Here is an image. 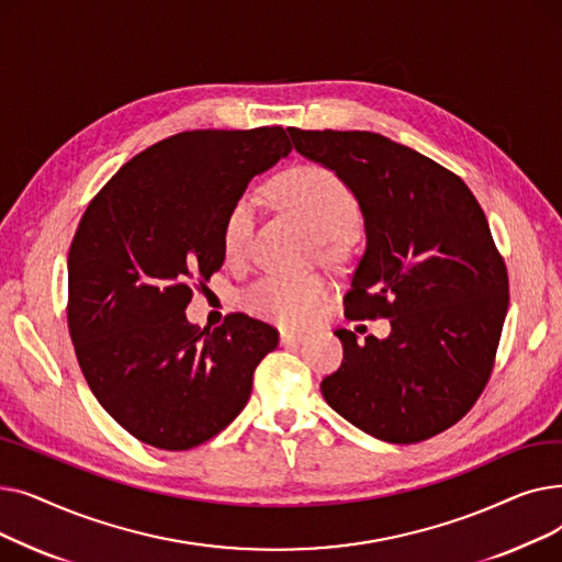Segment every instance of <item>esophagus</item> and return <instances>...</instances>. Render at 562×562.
<instances>
[{
  "mask_svg": "<svg viewBox=\"0 0 562 562\" xmlns=\"http://www.w3.org/2000/svg\"><path fill=\"white\" fill-rule=\"evenodd\" d=\"M305 339H307V335H303V333L280 330V344H282V346H301Z\"/></svg>",
  "mask_w": 562,
  "mask_h": 562,
  "instance_id": "1",
  "label": "esophagus"
}]
</instances>
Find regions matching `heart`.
Wrapping results in <instances>:
<instances>
[{"mask_svg":"<svg viewBox=\"0 0 562 562\" xmlns=\"http://www.w3.org/2000/svg\"><path fill=\"white\" fill-rule=\"evenodd\" d=\"M276 195L296 214L318 241H341L360 223V204L352 189L326 166H299L276 182ZM255 227V202L236 198L223 221V252L227 261H241L248 252ZM328 284L321 278L266 276L244 291L241 305L252 316L303 326L326 301Z\"/></svg>","mask_w":562,"mask_h":562,"instance_id":"1","label":"heart"}]
</instances>
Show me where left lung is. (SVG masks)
<instances>
[{
    "instance_id": "left-lung-1",
    "label": "left lung",
    "mask_w": 562,
    "mask_h": 562,
    "mask_svg": "<svg viewBox=\"0 0 562 562\" xmlns=\"http://www.w3.org/2000/svg\"><path fill=\"white\" fill-rule=\"evenodd\" d=\"M296 150L356 193L367 250L348 318H390L387 339L348 330L321 394L360 430L415 445L458 424L483 394L508 312V271L460 177L373 132L289 127Z\"/></svg>"
}]
</instances>
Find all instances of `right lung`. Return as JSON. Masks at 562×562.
Segmentation results:
<instances>
[{"label": "right lung", "instance_id": "right-lung-1", "mask_svg": "<svg viewBox=\"0 0 562 562\" xmlns=\"http://www.w3.org/2000/svg\"><path fill=\"white\" fill-rule=\"evenodd\" d=\"M289 153L282 127L182 132L86 206L68 255V330L88 387L143 445L187 451L218 435L278 346L269 323L236 312L210 330L184 310L223 266L232 202Z\"/></svg>", "mask_w": 562, "mask_h": 562}]
</instances>
